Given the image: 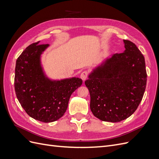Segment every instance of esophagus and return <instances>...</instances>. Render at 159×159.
Returning <instances> with one entry per match:
<instances>
[{
  "instance_id": "34e87169",
  "label": "esophagus",
  "mask_w": 159,
  "mask_h": 159,
  "mask_svg": "<svg viewBox=\"0 0 159 159\" xmlns=\"http://www.w3.org/2000/svg\"><path fill=\"white\" fill-rule=\"evenodd\" d=\"M88 72L87 71H84L81 74L80 78L83 81H85L86 80V78H88Z\"/></svg>"
}]
</instances>
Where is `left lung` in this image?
I'll use <instances>...</instances> for the list:
<instances>
[{
	"label": "left lung",
	"mask_w": 159,
	"mask_h": 159,
	"mask_svg": "<svg viewBox=\"0 0 159 159\" xmlns=\"http://www.w3.org/2000/svg\"><path fill=\"white\" fill-rule=\"evenodd\" d=\"M125 50L107 57L88 75L85 84L90 109L103 121L116 123L129 117L140 104L147 85L145 57L136 45L123 40Z\"/></svg>",
	"instance_id": "8db88e82"
}]
</instances>
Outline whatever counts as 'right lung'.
Returning <instances> with one entry per match:
<instances>
[{
  "instance_id": "right-lung-1",
  "label": "right lung",
  "mask_w": 159,
  "mask_h": 159,
  "mask_svg": "<svg viewBox=\"0 0 159 159\" xmlns=\"http://www.w3.org/2000/svg\"><path fill=\"white\" fill-rule=\"evenodd\" d=\"M28 46L16 62L14 89L18 102L32 118L44 123L57 121L68 108L74 91L82 84L79 78L55 80L45 74L41 55L49 44Z\"/></svg>"
}]
</instances>
